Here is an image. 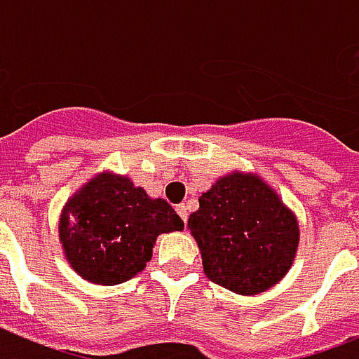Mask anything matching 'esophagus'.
<instances>
[{
    "mask_svg": "<svg viewBox=\"0 0 359 359\" xmlns=\"http://www.w3.org/2000/svg\"><path fill=\"white\" fill-rule=\"evenodd\" d=\"M177 212H179V216L182 218V222H187V216H189L187 206H184V204H179V206H177Z\"/></svg>",
    "mask_w": 359,
    "mask_h": 359,
    "instance_id": "1",
    "label": "esophagus"
}]
</instances>
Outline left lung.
<instances>
[{
    "label": "left lung",
    "instance_id": "left-lung-1",
    "mask_svg": "<svg viewBox=\"0 0 359 359\" xmlns=\"http://www.w3.org/2000/svg\"><path fill=\"white\" fill-rule=\"evenodd\" d=\"M187 228L196 240L206 277L236 294L269 291L289 273L299 251L297 214L251 170H230L198 196Z\"/></svg>",
    "mask_w": 359,
    "mask_h": 359
}]
</instances>
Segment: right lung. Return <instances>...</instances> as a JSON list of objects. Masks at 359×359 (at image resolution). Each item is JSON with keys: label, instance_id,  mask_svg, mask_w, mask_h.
I'll use <instances>...</instances> for the list:
<instances>
[{"label": "right lung", "instance_id": "obj_1", "mask_svg": "<svg viewBox=\"0 0 359 359\" xmlns=\"http://www.w3.org/2000/svg\"><path fill=\"white\" fill-rule=\"evenodd\" d=\"M184 230L167 200L149 196L128 175L102 170L65 202L58 241L65 259L94 285L129 281L153 257L161 233Z\"/></svg>", "mask_w": 359, "mask_h": 359}]
</instances>
